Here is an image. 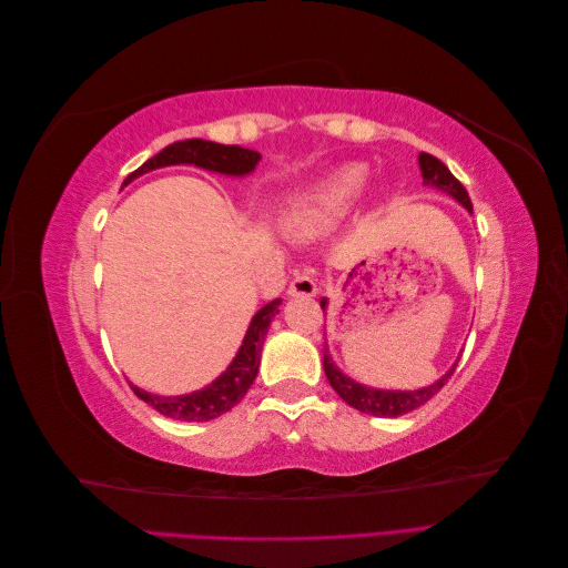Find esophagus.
<instances>
[{"mask_svg":"<svg viewBox=\"0 0 568 568\" xmlns=\"http://www.w3.org/2000/svg\"><path fill=\"white\" fill-rule=\"evenodd\" d=\"M317 294V284L311 274H296L294 282L288 284L291 298H313Z\"/></svg>","mask_w":568,"mask_h":568,"instance_id":"34e87169","label":"esophagus"}]
</instances>
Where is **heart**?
Returning a JSON list of instances; mask_svg holds the SVG:
<instances>
[{
    "label": "heart",
    "instance_id": "heart-1",
    "mask_svg": "<svg viewBox=\"0 0 568 568\" xmlns=\"http://www.w3.org/2000/svg\"><path fill=\"white\" fill-rule=\"evenodd\" d=\"M367 184V165L348 163L324 180L303 189L288 201L282 213V230L305 242L332 232L346 220L363 196Z\"/></svg>",
    "mask_w": 568,
    "mask_h": 568
}]
</instances>
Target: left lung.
I'll use <instances>...</instances> for the list:
<instances>
[{"label": "left lung", "mask_w": 568, "mask_h": 568, "mask_svg": "<svg viewBox=\"0 0 568 568\" xmlns=\"http://www.w3.org/2000/svg\"><path fill=\"white\" fill-rule=\"evenodd\" d=\"M419 170H422V178H424L426 186H434V189H438V192L453 196L469 213H474V205H471L467 189L459 184V180L448 170V165L440 163L436 156H432V153H419ZM320 305H322V311H326L329 301L322 298ZM457 359H455V365L448 372H445L438 382L428 384L424 388L386 390V388H372V386H365V384L351 379L348 374H343L336 367V363L329 355V348L324 346V374H326V379H329L332 388L351 407L365 412V415H372V417H400V415H407V412L417 409V407H422L424 403L434 398V395L445 386V382H448L453 376V372L457 367Z\"/></svg>", "instance_id": "1"}]
</instances>
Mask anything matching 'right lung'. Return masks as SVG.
I'll list each match as a JSON object with an SVG mask.
<instances>
[{"label": "right lung", "mask_w": 568, "mask_h": 568, "mask_svg": "<svg viewBox=\"0 0 568 568\" xmlns=\"http://www.w3.org/2000/svg\"><path fill=\"white\" fill-rule=\"evenodd\" d=\"M257 163H261V153L253 149H244L236 144L232 146L217 144L209 140H184V142L165 146L161 153H156V156L136 168L134 173L125 178L123 186L136 178H142L144 173H151V170L168 168V165H196V168L209 170V173H220L227 178H246L253 173ZM280 305H282V298H274L272 303L263 305L261 311L253 315L242 346H239L230 367L209 386L184 393V395H156L130 384L134 395L136 398H142L144 403H149L156 412H161L163 417L180 419V422H211L220 415H225V412H230L239 400L244 398L246 390L255 382L270 322L280 313Z\"/></svg>", "instance_id": "right-lung-1"}]
</instances>
